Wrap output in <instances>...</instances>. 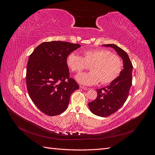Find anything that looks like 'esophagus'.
<instances>
[{"instance_id":"esophagus-1","label":"esophagus","mask_w":155,"mask_h":155,"mask_svg":"<svg viewBox=\"0 0 155 155\" xmlns=\"http://www.w3.org/2000/svg\"><path fill=\"white\" fill-rule=\"evenodd\" d=\"M80 87V88H81V89H83V90H88V88H87V87H83V86H80L79 87Z\"/></svg>"}]
</instances>
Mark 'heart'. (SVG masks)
I'll use <instances>...</instances> for the list:
<instances>
[{
  "mask_svg": "<svg viewBox=\"0 0 155 155\" xmlns=\"http://www.w3.org/2000/svg\"><path fill=\"white\" fill-rule=\"evenodd\" d=\"M83 57L76 53L70 54L67 64L72 72L80 73L90 64L91 72L78 75L76 80L84 85H94L97 83L108 84L119 76L122 69V61L118 55L109 50L98 48L87 50L82 52Z\"/></svg>",
  "mask_w": 155,
  "mask_h": 155,
  "instance_id": "obj_1",
  "label": "heart"
}]
</instances>
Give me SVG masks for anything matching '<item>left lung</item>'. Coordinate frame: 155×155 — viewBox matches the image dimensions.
I'll list each match as a JSON object with an SVG mask.
<instances>
[{"mask_svg": "<svg viewBox=\"0 0 155 155\" xmlns=\"http://www.w3.org/2000/svg\"><path fill=\"white\" fill-rule=\"evenodd\" d=\"M113 48L122 58L124 68L120 76L108 86L96 89L97 97L88 103V107L93 114L101 117H107L114 114L126 101L130 88L132 85L133 64L125 51L113 44L104 45Z\"/></svg>", "mask_w": 155, "mask_h": 155, "instance_id": "1", "label": "left lung"}]
</instances>
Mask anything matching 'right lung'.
I'll list each match as a JSON object with an SVG mask.
<instances>
[{
  "instance_id": "obj_1",
  "label": "right lung",
  "mask_w": 155,
  "mask_h": 155,
  "mask_svg": "<svg viewBox=\"0 0 155 155\" xmlns=\"http://www.w3.org/2000/svg\"><path fill=\"white\" fill-rule=\"evenodd\" d=\"M81 47L64 41L41 43L30 54L26 68V86L34 104L44 114L53 116L67 109L72 93L79 89L70 78L67 56Z\"/></svg>"
}]
</instances>
